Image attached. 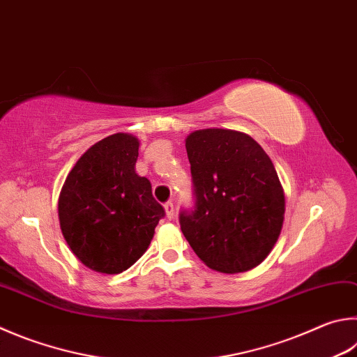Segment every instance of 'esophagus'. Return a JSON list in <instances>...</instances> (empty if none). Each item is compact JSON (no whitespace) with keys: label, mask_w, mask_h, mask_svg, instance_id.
Returning <instances> with one entry per match:
<instances>
[{"label":"esophagus","mask_w":357,"mask_h":357,"mask_svg":"<svg viewBox=\"0 0 357 357\" xmlns=\"http://www.w3.org/2000/svg\"><path fill=\"white\" fill-rule=\"evenodd\" d=\"M164 207H165V212H167V218L172 220L174 217V206H173V203H172V201H168V203L164 204Z\"/></svg>","instance_id":"34e87169"}]
</instances>
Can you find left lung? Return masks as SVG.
<instances>
[{"instance_id":"1","label":"left lung","mask_w":357,"mask_h":357,"mask_svg":"<svg viewBox=\"0 0 357 357\" xmlns=\"http://www.w3.org/2000/svg\"><path fill=\"white\" fill-rule=\"evenodd\" d=\"M193 206L179 212L187 242L207 267L242 273L261 264L281 234L286 201L262 146L243 132L201 129L185 139Z\"/></svg>"}]
</instances>
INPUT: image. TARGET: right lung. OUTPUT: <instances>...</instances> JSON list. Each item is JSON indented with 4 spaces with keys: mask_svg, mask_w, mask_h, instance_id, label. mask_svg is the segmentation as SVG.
<instances>
[{
    "mask_svg": "<svg viewBox=\"0 0 357 357\" xmlns=\"http://www.w3.org/2000/svg\"><path fill=\"white\" fill-rule=\"evenodd\" d=\"M137 158V139L112 134L82 154L62 187V234L75 256L100 273L131 267L165 215L150 181L134 170Z\"/></svg>",
    "mask_w": 357,
    "mask_h": 357,
    "instance_id": "obj_1",
    "label": "right lung"
}]
</instances>
